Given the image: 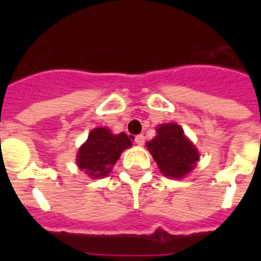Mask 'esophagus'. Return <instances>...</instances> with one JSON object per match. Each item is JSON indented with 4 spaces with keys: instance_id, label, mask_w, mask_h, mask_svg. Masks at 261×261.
<instances>
[{
    "instance_id": "obj_1",
    "label": "esophagus",
    "mask_w": 261,
    "mask_h": 261,
    "mask_svg": "<svg viewBox=\"0 0 261 261\" xmlns=\"http://www.w3.org/2000/svg\"><path fill=\"white\" fill-rule=\"evenodd\" d=\"M134 141L138 146H142L143 143H145V137H143V135H137Z\"/></svg>"
}]
</instances>
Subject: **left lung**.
I'll return each mask as SVG.
<instances>
[{"label":"left lung","instance_id":"obj_1","mask_svg":"<svg viewBox=\"0 0 261 261\" xmlns=\"http://www.w3.org/2000/svg\"><path fill=\"white\" fill-rule=\"evenodd\" d=\"M146 146L161 173L167 177H186L199 160L198 149L176 123L160 124L155 138L149 141Z\"/></svg>","mask_w":261,"mask_h":261}]
</instances>
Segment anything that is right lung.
I'll list each match as a JSON object with an SVG mask.
<instances>
[{"mask_svg":"<svg viewBox=\"0 0 261 261\" xmlns=\"http://www.w3.org/2000/svg\"><path fill=\"white\" fill-rule=\"evenodd\" d=\"M131 145L130 138L124 133L112 134L110 128L96 127L89 133L87 142L79 149L77 165L90 177H106L123 150L131 147Z\"/></svg>","mask_w":261,"mask_h":261,"instance_id":"right-lung-1","label":"right lung"}]
</instances>
